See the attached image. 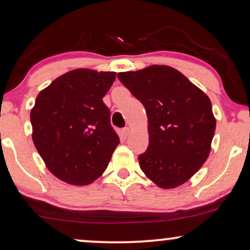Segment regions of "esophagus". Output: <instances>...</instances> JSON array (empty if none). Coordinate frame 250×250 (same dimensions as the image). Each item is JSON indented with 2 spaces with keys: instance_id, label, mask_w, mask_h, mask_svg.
I'll list each match as a JSON object with an SVG mask.
<instances>
[{
  "instance_id": "obj_1",
  "label": "esophagus",
  "mask_w": 250,
  "mask_h": 250,
  "mask_svg": "<svg viewBox=\"0 0 250 250\" xmlns=\"http://www.w3.org/2000/svg\"><path fill=\"white\" fill-rule=\"evenodd\" d=\"M121 133H122V136L124 137V139H126V137H127V136H128V134H129V128H128V127L123 128Z\"/></svg>"
}]
</instances>
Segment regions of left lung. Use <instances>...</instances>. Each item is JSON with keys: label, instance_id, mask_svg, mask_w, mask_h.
<instances>
[{"label": "left lung", "instance_id": "1", "mask_svg": "<svg viewBox=\"0 0 250 250\" xmlns=\"http://www.w3.org/2000/svg\"><path fill=\"white\" fill-rule=\"evenodd\" d=\"M147 115L149 146L140 167L155 185L175 188L201 169L211 152L215 117L200 88L167 65L117 74Z\"/></svg>", "mask_w": 250, "mask_h": 250}]
</instances>
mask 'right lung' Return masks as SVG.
Listing matches in <instances>:
<instances>
[{
	"label": "right lung",
	"instance_id": "1",
	"mask_svg": "<svg viewBox=\"0 0 250 250\" xmlns=\"http://www.w3.org/2000/svg\"><path fill=\"white\" fill-rule=\"evenodd\" d=\"M116 73L77 68L42 90L30 113L32 141L46 167L70 185L103 175L119 137L103 98Z\"/></svg>",
	"mask_w": 250,
	"mask_h": 250
}]
</instances>
